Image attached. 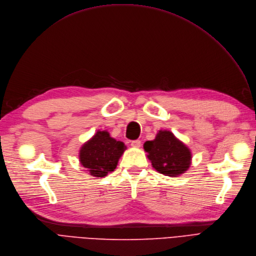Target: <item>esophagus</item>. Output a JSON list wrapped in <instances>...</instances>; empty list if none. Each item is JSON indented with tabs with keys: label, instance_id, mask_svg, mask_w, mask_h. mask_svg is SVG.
<instances>
[{
	"label": "esophagus",
	"instance_id": "obj_1",
	"mask_svg": "<svg viewBox=\"0 0 256 256\" xmlns=\"http://www.w3.org/2000/svg\"><path fill=\"white\" fill-rule=\"evenodd\" d=\"M140 145H142V142L140 140H136L131 142V147H134V148H140Z\"/></svg>",
	"mask_w": 256,
	"mask_h": 256
}]
</instances>
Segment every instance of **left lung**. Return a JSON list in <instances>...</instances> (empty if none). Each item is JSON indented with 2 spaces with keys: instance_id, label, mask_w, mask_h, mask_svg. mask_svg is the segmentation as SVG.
<instances>
[{
  "instance_id": "1",
  "label": "left lung",
  "mask_w": 256,
  "mask_h": 256,
  "mask_svg": "<svg viewBox=\"0 0 256 256\" xmlns=\"http://www.w3.org/2000/svg\"><path fill=\"white\" fill-rule=\"evenodd\" d=\"M144 149L152 167L164 176L176 178L190 167V149L168 130H160L154 140L145 142Z\"/></svg>"
}]
</instances>
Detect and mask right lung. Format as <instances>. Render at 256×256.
Here are the masks:
<instances>
[{"mask_svg": "<svg viewBox=\"0 0 256 256\" xmlns=\"http://www.w3.org/2000/svg\"><path fill=\"white\" fill-rule=\"evenodd\" d=\"M126 146L111 138L106 130L98 131L80 150V165L94 178H104L114 171Z\"/></svg>", "mask_w": 256, "mask_h": 256, "instance_id": "add662e5", "label": "right lung"}]
</instances>
